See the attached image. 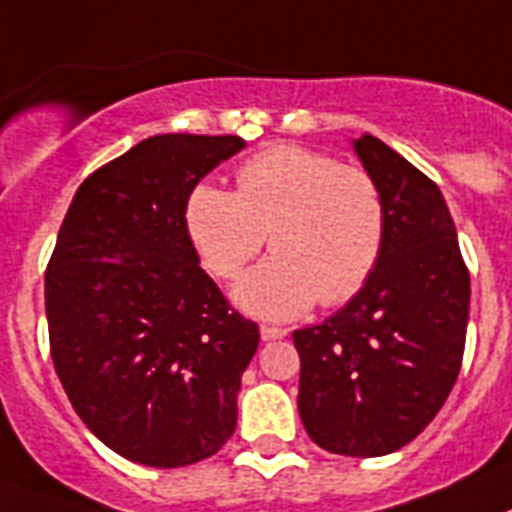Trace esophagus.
Listing matches in <instances>:
<instances>
[{
	"label": "esophagus",
	"mask_w": 512,
	"mask_h": 512,
	"mask_svg": "<svg viewBox=\"0 0 512 512\" xmlns=\"http://www.w3.org/2000/svg\"><path fill=\"white\" fill-rule=\"evenodd\" d=\"M261 340L264 342H272V340H282L287 335V329L282 327H272V324H261Z\"/></svg>",
	"instance_id": "obj_1"
}]
</instances>
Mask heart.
Returning <instances> with one entry per match:
<instances>
[{
	"label": "heart",
	"instance_id": "1",
	"mask_svg": "<svg viewBox=\"0 0 512 512\" xmlns=\"http://www.w3.org/2000/svg\"><path fill=\"white\" fill-rule=\"evenodd\" d=\"M238 190L196 183L183 222L217 277H238L264 248L274 253L235 285V301L264 319H293L363 290L387 238V204L371 172L322 151L272 146L238 167Z\"/></svg>",
	"mask_w": 512,
	"mask_h": 512
}]
</instances>
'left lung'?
I'll return each mask as SVG.
<instances>
[{
    "instance_id": "obj_1",
    "label": "left lung",
    "mask_w": 512,
    "mask_h": 512,
    "mask_svg": "<svg viewBox=\"0 0 512 512\" xmlns=\"http://www.w3.org/2000/svg\"><path fill=\"white\" fill-rule=\"evenodd\" d=\"M387 204L377 269L345 306L295 329L298 411L335 455L379 458L424 432L458 379L471 277L437 185L374 135L353 138Z\"/></svg>"
}]
</instances>
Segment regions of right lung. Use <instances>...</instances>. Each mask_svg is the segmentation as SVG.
<instances>
[{
	"label": "right lung",
	"instance_id": "add662e5",
	"mask_svg": "<svg viewBox=\"0 0 512 512\" xmlns=\"http://www.w3.org/2000/svg\"><path fill=\"white\" fill-rule=\"evenodd\" d=\"M243 146L238 135L141 141L83 180L46 266L59 382L80 421L141 466L211 458L238 424L259 327L201 269L183 206Z\"/></svg>",
	"mask_w": 512,
	"mask_h": 512
}]
</instances>
